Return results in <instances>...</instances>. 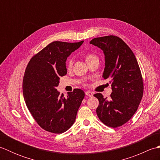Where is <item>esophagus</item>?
Listing matches in <instances>:
<instances>
[{
    "instance_id": "esophagus-1",
    "label": "esophagus",
    "mask_w": 160,
    "mask_h": 160,
    "mask_svg": "<svg viewBox=\"0 0 160 160\" xmlns=\"http://www.w3.org/2000/svg\"><path fill=\"white\" fill-rule=\"evenodd\" d=\"M85 94H86V96H89V97H92L93 96V93L91 92V91H86L85 92Z\"/></svg>"
}]
</instances>
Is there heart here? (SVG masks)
<instances>
[{
  "mask_svg": "<svg viewBox=\"0 0 160 160\" xmlns=\"http://www.w3.org/2000/svg\"><path fill=\"white\" fill-rule=\"evenodd\" d=\"M85 58H86L87 62H89V61L93 60L94 59H98L96 55H95V54L91 53L87 54ZM72 65H73V60L72 58H69L67 61V67L68 69H70V68H71V67H72Z\"/></svg>",
  "mask_w": 160,
  "mask_h": 160,
  "instance_id": "obj_1",
  "label": "heart"
}]
</instances>
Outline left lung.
<instances>
[{"mask_svg": "<svg viewBox=\"0 0 160 160\" xmlns=\"http://www.w3.org/2000/svg\"><path fill=\"white\" fill-rule=\"evenodd\" d=\"M90 44L103 51L105 68L104 79L111 80L109 98L94 94L99 100L98 117L108 127L117 128L132 117L143 96L144 84L141 71L133 52L120 38L115 36L99 37Z\"/></svg>", "mask_w": 160, "mask_h": 160, "instance_id": "1", "label": "left lung"}]
</instances>
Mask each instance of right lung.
<instances>
[{
	"instance_id": "obj_1",
	"label": "right lung",
	"mask_w": 160,
	"mask_h": 160,
	"mask_svg": "<svg viewBox=\"0 0 160 160\" xmlns=\"http://www.w3.org/2000/svg\"><path fill=\"white\" fill-rule=\"evenodd\" d=\"M83 42H51L33 56L27 66L22 81L23 96L33 118L47 131L62 133L76 120L84 92L75 89L65 98L56 88L60 78L67 74V57Z\"/></svg>"
}]
</instances>
